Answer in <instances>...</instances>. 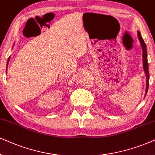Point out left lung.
I'll return each mask as SVG.
<instances>
[{"instance_id": "left-lung-1", "label": "left lung", "mask_w": 155, "mask_h": 155, "mask_svg": "<svg viewBox=\"0 0 155 155\" xmlns=\"http://www.w3.org/2000/svg\"><path fill=\"white\" fill-rule=\"evenodd\" d=\"M138 38L140 41V43H141L142 47V57H143V67H144V70L145 71L146 76H147V86H146V93L145 96L147 94V91H148V87H149V80H150V74H149V70H148V62H147V49H146V45L145 43L144 42L143 39H142L141 35H140V32L138 31L137 33Z\"/></svg>"}]
</instances>
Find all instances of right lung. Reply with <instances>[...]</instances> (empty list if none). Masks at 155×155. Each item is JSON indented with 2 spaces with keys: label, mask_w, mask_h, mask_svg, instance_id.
I'll use <instances>...</instances> for the list:
<instances>
[{
  "label": "right lung",
  "mask_w": 155,
  "mask_h": 155,
  "mask_svg": "<svg viewBox=\"0 0 155 155\" xmlns=\"http://www.w3.org/2000/svg\"><path fill=\"white\" fill-rule=\"evenodd\" d=\"M9 60H10V57H8V62H7V66H8V62H9Z\"/></svg>",
  "instance_id": "add662e5"
}]
</instances>
